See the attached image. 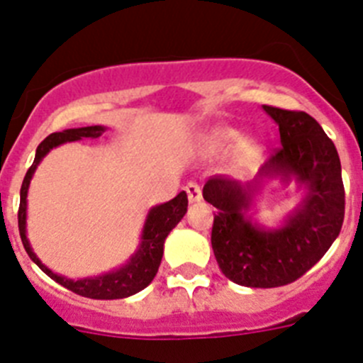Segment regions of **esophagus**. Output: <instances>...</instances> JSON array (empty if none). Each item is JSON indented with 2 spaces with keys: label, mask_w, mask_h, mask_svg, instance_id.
Returning a JSON list of instances; mask_svg holds the SVG:
<instances>
[{
  "label": "esophagus",
  "mask_w": 363,
  "mask_h": 363,
  "mask_svg": "<svg viewBox=\"0 0 363 363\" xmlns=\"http://www.w3.org/2000/svg\"><path fill=\"white\" fill-rule=\"evenodd\" d=\"M185 191H187V196L191 203H196V201H201V189L196 182H189L185 185Z\"/></svg>",
  "instance_id": "1"
}]
</instances>
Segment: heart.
Here are the masks:
<instances>
[{"label":"heart","instance_id":"heart-1","mask_svg":"<svg viewBox=\"0 0 363 363\" xmlns=\"http://www.w3.org/2000/svg\"><path fill=\"white\" fill-rule=\"evenodd\" d=\"M234 143L237 145L234 146L233 152V169L234 171H245L252 165V162L262 150V140L258 136H242L240 130L234 127L214 125L200 134L198 147L205 156H218L223 150L230 149Z\"/></svg>","mask_w":363,"mask_h":363}]
</instances>
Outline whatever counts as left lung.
<instances>
[{
  "instance_id": "left-lung-1",
  "label": "left lung",
  "mask_w": 363,
  "mask_h": 363,
  "mask_svg": "<svg viewBox=\"0 0 363 363\" xmlns=\"http://www.w3.org/2000/svg\"><path fill=\"white\" fill-rule=\"evenodd\" d=\"M280 130L281 147L252 182L214 176L203 198L214 214L211 243L221 272L243 287H280L303 277L338 238L345 213L342 165L335 143L307 112L264 105ZM294 179L304 189L298 207L282 225L267 230L246 214L269 179Z\"/></svg>"
}]
</instances>
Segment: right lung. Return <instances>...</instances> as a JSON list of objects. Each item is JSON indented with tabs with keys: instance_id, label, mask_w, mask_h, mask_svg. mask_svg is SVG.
Masks as SVG:
<instances>
[{
	"instance_id": "add662e5",
	"label": "right lung",
	"mask_w": 363,
	"mask_h": 363,
	"mask_svg": "<svg viewBox=\"0 0 363 363\" xmlns=\"http://www.w3.org/2000/svg\"><path fill=\"white\" fill-rule=\"evenodd\" d=\"M107 130L104 125H91V127H79V129H67L63 133H52L47 136L43 142L38 145L36 158L30 169L27 171L21 184V191H19V211H18V227L19 236L23 242L25 251L30 256V259L47 277L52 278L60 285L67 287L72 293L79 294L85 298H94V300H118V298H127L133 294L140 293L145 289L147 285L154 280L156 272H158L160 264H162L163 256V243L169 236L172 229L178 225L182 218L187 213V194L182 191L176 198H172L167 203H160L149 211L143 223L142 238H140V245H138L136 252L127 259V264L121 267L108 271L105 274L92 278H82V280H72V278L62 277L57 272L50 271L45 264H41V259L38 258L36 252L32 251L30 243L27 238V194L30 179L36 172L38 165L41 160L54 149V147L62 145L67 142H78L83 138H99Z\"/></svg>"
}]
</instances>
